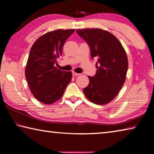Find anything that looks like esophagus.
I'll return each instance as SVG.
<instances>
[{
	"mask_svg": "<svg viewBox=\"0 0 154 154\" xmlns=\"http://www.w3.org/2000/svg\"><path fill=\"white\" fill-rule=\"evenodd\" d=\"M81 74H79V73H77V72H72V75H73L74 77H76V76H79Z\"/></svg>",
	"mask_w": 154,
	"mask_h": 154,
	"instance_id": "esophagus-1",
	"label": "esophagus"
}]
</instances>
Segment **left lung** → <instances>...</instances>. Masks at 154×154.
<instances>
[{
    "label": "left lung",
    "mask_w": 154,
    "mask_h": 154,
    "mask_svg": "<svg viewBox=\"0 0 154 154\" xmlns=\"http://www.w3.org/2000/svg\"><path fill=\"white\" fill-rule=\"evenodd\" d=\"M90 49L92 58H98L96 73L90 77L83 88L87 98L97 105H105L116 98L126 80L128 67L126 53L113 35L100 28L77 30Z\"/></svg>",
    "instance_id": "8db88e82"
}]
</instances>
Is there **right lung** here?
I'll return each instance as SVG.
<instances>
[{
  "label": "right lung",
  "instance_id": "add662e5",
  "mask_svg": "<svg viewBox=\"0 0 154 154\" xmlns=\"http://www.w3.org/2000/svg\"><path fill=\"white\" fill-rule=\"evenodd\" d=\"M75 29L56 30L36 40L30 49L25 76L30 90L41 103L50 105L60 98L72 79V72L54 66L65 41Z\"/></svg>",
  "mask_w": 154,
  "mask_h": 154
}]
</instances>
